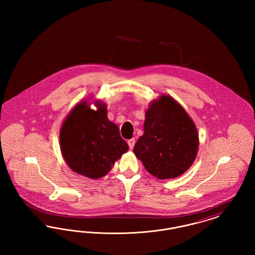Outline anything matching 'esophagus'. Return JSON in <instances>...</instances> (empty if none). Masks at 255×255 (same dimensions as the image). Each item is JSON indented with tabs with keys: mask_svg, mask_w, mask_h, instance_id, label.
Here are the masks:
<instances>
[{
	"mask_svg": "<svg viewBox=\"0 0 255 255\" xmlns=\"http://www.w3.org/2000/svg\"><path fill=\"white\" fill-rule=\"evenodd\" d=\"M134 143H135V139H134V138H131V139L128 140V145H129L131 150L133 149Z\"/></svg>",
	"mask_w": 255,
	"mask_h": 255,
	"instance_id": "1",
	"label": "esophagus"
}]
</instances>
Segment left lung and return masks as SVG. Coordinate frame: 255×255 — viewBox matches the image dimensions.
I'll return each mask as SVG.
<instances>
[{
    "label": "left lung",
    "mask_w": 255,
    "mask_h": 255,
    "mask_svg": "<svg viewBox=\"0 0 255 255\" xmlns=\"http://www.w3.org/2000/svg\"><path fill=\"white\" fill-rule=\"evenodd\" d=\"M199 134L185 110L163 95L146 110L144 132L133 154L159 180L173 179L188 169L198 153Z\"/></svg>",
    "instance_id": "1"
}]
</instances>
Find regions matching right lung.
I'll list each match as a JSON object with an SVG mask.
<instances>
[{
  "instance_id": "1",
  "label": "right lung",
  "mask_w": 255,
  "mask_h": 255,
  "mask_svg": "<svg viewBox=\"0 0 255 255\" xmlns=\"http://www.w3.org/2000/svg\"><path fill=\"white\" fill-rule=\"evenodd\" d=\"M80 101L63 122L60 148L66 163L73 172L90 179L108 174L115 162L129 149L119 127L107 118L106 104Z\"/></svg>"
}]
</instances>
